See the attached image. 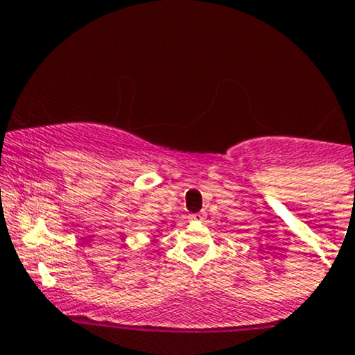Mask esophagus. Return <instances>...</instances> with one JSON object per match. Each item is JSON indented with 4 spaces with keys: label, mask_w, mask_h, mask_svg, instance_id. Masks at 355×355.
Segmentation results:
<instances>
[{
    "label": "esophagus",
    "mask_w": 355,
    "mask_h": 355,
    "mask_svg": "<svg viewBox=\"0 0 355 355\" xmlns=\"http://www.w3.org/2000/svg\"><path fill=\"white\" fill-rule=\"evenodd\" d=\"M189 220L190 222H200V220H203V215L202 214H191V215H189Z\"/></svg>",
    "instance_id": "34e87169"
}]
</instances>
